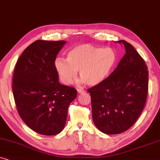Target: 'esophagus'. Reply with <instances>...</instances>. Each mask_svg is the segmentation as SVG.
Returning <instances> with one entry per match:
<instances>
[{
  "label": "esophagus",
  "instance_id": "1",
  "mask_svg": "<svg viewBox=\"0 0 160 160\" xmlns=\"http://www.w3.org/2000/svg\"><path fill=\"white\" fill-rule=\"evenodd\" d=\"M77 92H78V93H79V94H82V93H84L85 92V91L84 90V89H77Z\"/></svg>",
  "mask_w": 160,
  "mask_h": 160
}]
</instances>
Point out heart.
I'll use <instances>...</instances> for the list:
<instances>
[{
	"mask_svg": "<svg viewBox=\"0 0 160 160\" xmlns=\"http://www.w3.org/2000/svg\"><path fill=\"white\" fill-rule=\"evenodd\" d=\"M117 61V54L112 48L84 43L71 48L67 54V60L57 58L54 67L65 84H71L79 71L82 82L96 86L108 77Z\"/></svg>",
	"mask_w": 160,
	"mask_h": 160,
	"instance_id": "1",
	"label": "heart"
}]
</instances>
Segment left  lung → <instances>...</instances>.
<instances>
[{"mask_svg":"<svg viewBox=\"0 0 160 160\" xmlns=\"http://www.w3.org/2000/svg\"><path fill=\"white\" fill-rule=\"evenodd\" d=\"M124 45L125 54L117 68L100 84L88 89L92 119L102 132L119 134L138 119L148 95V71L143 59L130 43Z\"/></svg>","mask_w":160,"mask_h":160,"instance_id":"left-lung-1","label":"left lung"}]
</instances>
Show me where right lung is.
I'll return each mask as SVG.
<instances>
[{"instance_id": "obj_1", "label": "right lung", "mask_w": 160, "mask_h": 160, "mask_svg": "<svg viewBox=\"0 0 160 160\" xmlns=\"http://www.w3.org/2000/svg\"><path fill=\"white\" fill-rule=\"evenodd\" d=\"M66 41L37 40L17 60L12 90L23 122L37 133L54 135L65 128L75 88L61 84L54 61Z\"/></svg>"}]
</instances>
